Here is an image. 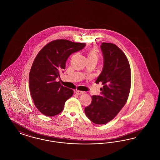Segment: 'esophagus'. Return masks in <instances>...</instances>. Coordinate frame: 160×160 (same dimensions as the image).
<instances>
[{
	"label": "esophagus",
	"instance_id": "obj_1",
	"mask_svg": "<svg viewBox=\"0 0 160 160\" xmlns=\"http://www.w3.org/2000/svg\"><path fill=\"white\" fill-rule=\"evenodd\" d=\"M75 93H76V94H77V95H82V94H83L84 92L83 91H77H77H75Z\"/></svg>",
	"mask_w": 160,
	"mask_h": 160
}]
</instances>
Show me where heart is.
Instances as JSON below:
<instances>
[{
  "mask_svg": "<svg viewBox=\"0 0 160 160\" xmlns=\"http://www.w3.org/2000/svg\"><path fill=\"white\" fill-rule=\"evenodd\" d=\"M98 52L97 49H92L89 52L88 54V59H93L97 61L98 59Z\"/></svg>",
  "mask_w": 160,
  "mask_h": 160,
  "instance_id": "1",
  "label": "heart"
}]
</instances>
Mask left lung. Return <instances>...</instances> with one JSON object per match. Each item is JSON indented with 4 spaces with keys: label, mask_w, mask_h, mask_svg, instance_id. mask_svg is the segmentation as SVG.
<instances>
[{
    "label": "left lung",
    "mask_w": 160,
    "mask_h": 160,
    "mask_svg": "<svg viewBox=\"0 0 160 160\" xmlns=\"http://www.w3.org/2000/svg\"><path fill=\"white\" fill-rule=\"evenodd\" d=\"M104 59L101 73L95 83H101V95L92 97L91 104L85 107L86 116L96 124L112 121L126 104L131 88V69L122 50L114 44L102 42Z\"/></svg>",
    "instance_id": "obj_1"
}]
</instances>
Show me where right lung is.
Instances as JSON below:
<instances>
[{"label": "right lung", "instance_id": "right-lung-1", "mask_svg": "<svg viewBox=\"0 0 160 160\" xmlns=\"http://www.w3.org/2000/svg\"><path fill=\"white\" fill-rule=\"evenodd\" d=\"M85 46V43L56 39L37 55L29 73V89L34 104L41 113L47 116L59 114L66 101L73 95L72 89L62 86L56 79L65 69L69 56Z\"/></svg>", "mask_w": 160, "mask_h": 160}]
</instances>
